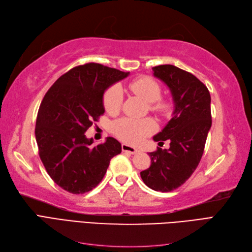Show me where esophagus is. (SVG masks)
Here are the masks:
<instances>
[{"label": "esophagus", "mask_w": 252, "mask_h": 252, "mask_svg": "<svg viewBox=\"0 0 252 252\" xmlns=\"http://www.w3.org/2000/svg\"><path fill=\"white\" fill-rule=\"evenodd\" d=\"M122 150H123L124 152H128V154H131V155H135L139 152L138 149L130 146V145H128V144H122Z\"/></svg>", "instance_id": "1"}]
</instances>
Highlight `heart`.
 <instances>
[{"mask_svg":"<svg viewBox=\"0 0 252 252\" xmlns=\"http://www.w3.org/2000/svg\"><path fill=\"white\" fill-rule=\"evenodd\" d=\"M128 88L136 95L149 103V109L156 113L166 116L171 111L172 103L168 98L162 97L159 84L149 77H141L129 82ZM123 104V94L118 85L106 89L103 94V106L110 114L120 111ZM158 125L152 119L122 118L113 122L112 131L119 139L129 144H139L146 136L154 133Z\"/></svg>","mask_w":252,"mask_h":252,"instance_id":"1","label":"heart"}]
</instances>
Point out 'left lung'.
I'll return each mask as SVG.
<instances>
[{
    "mask_svg": "<svg viewBox=\"0 0 252 252\" xmlns=\"http://www.w3.org/2000/svg\"><path fill=\"white\" fill-rule=\"evenodd\" d=\"M154 71L170 88L175 108L168 124L154 136L159 143L170 140V147L149 152L151 165L141 178L156 191L169 192L184 184L201 161L212 122L211 98L192 73L173 65H158Z\"/></svg>",
    "mask_w": 252,
    "mask_h": 252,
    "instance_id": "8db88e82",
    "label": "left lung"
}]
</instances>
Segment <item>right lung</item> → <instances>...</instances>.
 I'll use <instances>...</instances> for the list:
<instances>
[{
    "label": "right lung",
    "instance_id": "right-lung-1",
    "mask_svg": "<svg viewBox=\"0 0 252 252\" xmlns=\"http://www.w3.org/2000/svg\"><path fill=\"white\" fill-rule=\"evenodd\" d=\"M127 75L86 63L61 75L44 95L34 129L39 156L52 181L66 191L82 194L95 188L110 159L121 154V143L114 138L91 147L93 139L85 132L105 112V89Z\"/></svg>",
    "mask_w": 252,
    "mask_h": 252
}]
</instances>
